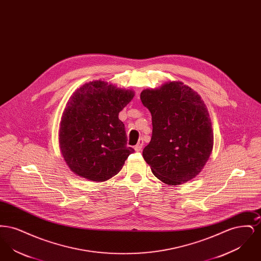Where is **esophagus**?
<instances>
[{"label": "esophagus", "mask_w": 261, "mask_h": 261, "mask_svg": "<svg viewBox=\"0 0 261 261\" xmlns=\"http://www.w3.org/2000/svg\"><path fill=\"white\" fill-rule=\"evenodd\" d=\"M143 146H144V141L143 140H139L138 144L135 146V150L136 151H140L142 148H143Z\"/></svg>", "instance_id": "obj_1"}]
</instances>
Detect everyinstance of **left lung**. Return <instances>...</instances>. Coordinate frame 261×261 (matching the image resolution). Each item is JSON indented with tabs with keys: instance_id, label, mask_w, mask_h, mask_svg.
<instances>
[{
	"instance_id": "1",
	"label": "left lung",
	"mask_w": 261,
	"mask_h": 261,
	"mask_svg": "<svg viewBox=\"0 0 261 261\" xmlns=\"http://www.w3.org/2000/svg\"><path fill=\"white\" fill-rule=\"evenodd\" d=\"M141 100L151 113L152 135L143 156L167 185L193 179L208 161L213 146L211 119L199 95L181 82L144 90Z\"/></svg>"
}]
</instances>
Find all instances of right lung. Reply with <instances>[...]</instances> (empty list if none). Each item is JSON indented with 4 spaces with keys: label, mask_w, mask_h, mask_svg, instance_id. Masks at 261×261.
Segmentation results:
<instances>
[{
    "label": "right lung",
    "mask_w": 261,
    "mask_h": 261,
    "mask_svg": "<svg viewBox=\"0 0 261 261\" xmlns=\"http://www.w3.org/2000/svg\"><path fill=\"white\" fill-rule=\"evenodd\" d=\"M134 94L103 81L79 88L62 114L60 145L75 174L96 182L118 173L135 150L127 147L123 122L118 114Z\"/></svg>",
    "instance_id": "1"
}]
</instances>
